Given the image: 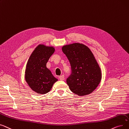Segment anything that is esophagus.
<instances>
[{"label": "esophagus", "instance_id": "1", "mask_svg": "<svg viewBox=\"0 0 129 129\" xmlns=\"http://www.w3.org/2000/svg\"><path fill=\"white\" fill-rule=\"evenodd\" d=\"M59 79H60V80H61V81L64 80V75L60 76L59 77Z\"/></svg>", "mask_w": 129, "mask_h": 129}]
</instances>
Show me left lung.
<instances>
[{"instance_id":"left-lung-1","label":"left lung","mask_w":129,"mask_h":129,"mask_svg":"<svg viewBox=\"0 0 129 129\" xmlns=\"http://www.w3.org/2000/svg\"><path fill=\"white\" fill-rule=\"evenodd\" d=\"M63 52L68 58L72 73L67 79L70 90L79 96L90 94L99 84L102 72L90 48L82 44L64 45Z\"/></svg>"}]
</instances>
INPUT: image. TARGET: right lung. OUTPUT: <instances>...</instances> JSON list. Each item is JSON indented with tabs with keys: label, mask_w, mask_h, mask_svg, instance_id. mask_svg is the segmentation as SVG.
I'll return each mask as SVG.
<instances>
[{
	"label": "right lung",
	"mask_w": 129,
	"mask_h": 129,
	"mask_svg": "<svg viewBox=\"0 0 129 129\" xmlns=\"http://www.w3.org/2000/svg\"><path fill=\"white\" fill-rule=\"evenodd\" d=\"M54 51L52 46L39 44L29 58L24 78L29 87L37 93L44 94L49 92L58 81L46 66Z\"/></svg>",
	"instance_id": "add662e5"
}]
</instances>
